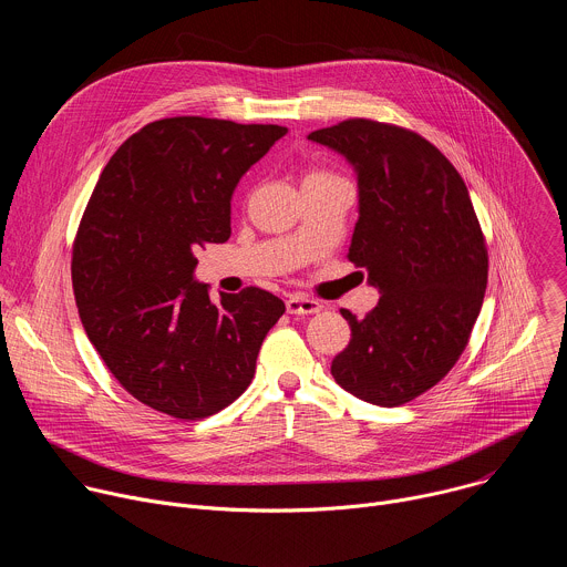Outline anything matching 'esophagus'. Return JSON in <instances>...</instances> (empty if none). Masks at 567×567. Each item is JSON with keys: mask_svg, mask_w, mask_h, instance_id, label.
<instances>
[{"mask_svg": "<svg viewBox=\"0 0 567 567\" xmlns=\"http://www.w3.org/2000/svg\"><path fill=\"white\" fill-rule=\"evenodd\" d=\"M322 309V305L313 298H307L302 293H291L287 298V311L293 316H307V313H318Z\"/></svg>", "mask_w": 567, "mask_h": 567, "instance_id": "34e87169", "label": "esophagus"}]
</instances>
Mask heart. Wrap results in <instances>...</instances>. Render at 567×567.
Listing matches in <instances>:
<instances>
[{"label": "heart", "instance_id": "1", "mask_svg": "<svg viewBox=\"0 0 567 567\" xmlns=\"http://www.w3.org/2000/svg\"><path fill=\"white\" fill-rule=\"evenodd\" d=\"M316 177H328V173H322V171H311V173H307V177H305V179H316Z\"/></svg>", "mask_w": 567, "mask_h": 567}]
</instances>
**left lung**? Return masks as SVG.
<instances>
[{
	"mask_svg": "<svg viewBox=\"0 0 567 567\" xmlns=\"http://www.w3.org/2000/svg\"><path fill=\"white\" fill-rule=\"evenodd\" d=\"M307 138L357 171L348 260L381 291L363 318L341 309L352 339L332 377L374 406H401L442 381L468 343L489 274L480 221L460 173L417 132L348 118Z\"/></svg>",
	"mask_w": 567,
	"mask_h": 567,
	"instance_id": "1",
	"label": "left lung"
}]
</instances>
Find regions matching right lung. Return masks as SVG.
Returning <instances> with one entry per match:
<instances>
[{
  "instance_id": "1",
  "label": "right lung",
  "mask_w": 567,
  "mask_h": 567,
  "mask_svg": "<svg viewBox=\"0 0 567 567\" xmlns=\"http://www.w3.org/2000/svg\"><path fill=\"white\" fill-rule=\"evenodd\" d=\"M287 134L175 116L147 123L110 158L80 219L71 282L83 328L145 406L204 420L245 392L285 302L258 287L221 293L195 282V254L230 237V197Z\"/></svg>"
}]
</instances>
